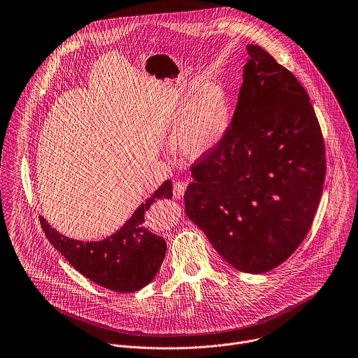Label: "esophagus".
Returning <instances> with one entry per match:
<instances>
[{
	"label": "esophagus",
	"instance_id": "esophagus-1",
	"mask_svg": "<svg viewBox=\"0 0 358 358\" xmlns=\"http://www.w3.org/2000/svg\"><path fill=\"white\" fill-rule=\"evenodd\" d=\"M185 189H187V182L178 181V182H174V185H173V194H174V196H176L177 199L182 198Z\"/></svg>",
	"mask_w": 358,
	"mask_h": 358
}]
</instances>
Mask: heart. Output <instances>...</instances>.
Returning a JSON list of instances; mask_svg holds the SVG:
<instances>
[{"label": "heart", "instance_id": "b5f03b06", "mask_svg": "<svg viewBox=\"0 0 358 358\" xmlns=\"http://www.w3.org/2000/svg\"><path fill=\"white\" fill-rule=\"evenodd\" d=\"M182 117L177 142L181 152L192 159L212 152L226 135L231 120L230 97L220 85H203L198 87L189 101L181 108Z\"/></svg>", "mask_w": 358, "mask_h": 358}]
</instances>
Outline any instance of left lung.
Masks as SVG:
<instances>
[{"mask_svg":"<svg viewBox=\"0 0 358 358\" xmlns=\"http://www.w3.org/2000/svg\"><path fill=\"white\" fill-rule=\"evenodd\" d=\"M250 61L220 143L198 157L185 213L245 273L283 264L311 229L327 176L325 142L297 78L262 47Z\"/></svg>","mask_w":358,"mask_h":358,"instance_id":"left-lung-1","label":"left lung"}]
</instances>
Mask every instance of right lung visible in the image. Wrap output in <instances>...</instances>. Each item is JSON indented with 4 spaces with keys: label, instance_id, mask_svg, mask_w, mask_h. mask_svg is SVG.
I'll return each mask as SVG.
<instances>
[{
    "label": "right lung",
    "instance_id": "right-lung-1",
    "mask_svg": "<svg viewBox=\"0 0 358 358\" xmlns=\"http://www.w3.org/2000/svg\"><path fill=\"white\" fill-rule=\"evenodd\" d=\"M171 196L173 185L167 180L120 231L103 241L71 240L50 227L41 216L40 224L54 248L85 278L117 293H132L155 279L166 255V241L146 229L145 212L156 201Z\"/></svg>",
    "mask_w": 358,
    "mask_h": 358
}]
</instances>
